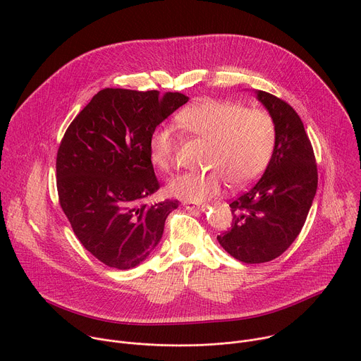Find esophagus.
I'll return each instance as SVG.
<instances>
[{
	"label": "esophagus",
	"instance_id": "esophagus-1",
	"mask_svg": "<svg viewBox=\"0 0 361 361\" xmlns=\"http://www.w3.org/2000/svg\"><path fill=\"white\" fill-rule=\"evenodd\" d=\"M183 206L187 209V210H200L203 212L206 209L204 204H197V203H192V202H184Z\"/></svg>",
	"mask_w": 361,
	"mask_h": 361
}]
</instances>
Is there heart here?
Here are the masks:
<instances>
[{"mask_svg":"<svg viewBox=\"0 0 361 361\" xmlns=\"http://www.w3.org/2000/svg\"><path fill=\"white\" fill-rule=\"evenodd\" d=\"M177 125L188 137L210 144L206 173L174 177L169 192L185 202L202 203L217 195L226 181L242 188L267 170L276 147V122L264 108L220 99H202L177 115ZM177 134L170 126H158L149 137V161L158 171L171 169Z\"/></svg>","mask_w":361,"mask_h":361,"instance_id":"b5f03b06","label":"heart"}]
</instances>
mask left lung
I'll return each mask as SVG.
<instances>
[{"instance_id": "1", "label": "left lung", "mask_w": 361, "mask_h": 361, "mask_svg": "<svg viewBox=\"0 0 361 361\" xmlns=\"http://www.w3.org/2000/svg\"><path fill=\"white\" fill-rule=\"evenodd\" d=\"M257 99L275 118L276 147L264 176L228 204L232 228L217 236L223 249L245 264L269 262L292 245L318 185L314 149L297 111L264 90H257Z\"/></svg>"}]
</instances>
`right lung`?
I'll return each mask as SVG.
<instances>
[{"label":"right lung","mask_w":361,"mask_h":361,"mask_svg":"<svg viewBox=\"0 0 361 361\" xmlns=\"http://www.w3.org/2000/svg\"><path fill=\"white\" fill-rule=\"evenodd\" d=\"M178 92L106 87L64 133L56 158L59 203L75 235L109 268L129 269L158 245L178 200L147 204L159 188L149 161L154 129L184 105Z\"/></svg>","instance_id":"obj_1"}]
</instances>
